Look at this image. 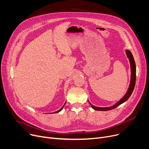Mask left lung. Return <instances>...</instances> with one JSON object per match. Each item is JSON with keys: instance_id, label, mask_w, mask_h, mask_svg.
Segmentation results:
<instances>
[{"instance_id": "8db88e82", "label": "left lung", "mask_w": 149, "mask_h": 149, "mask_svg": "<svg viewBox=\"0 0 149 149\" xmlns=\"http://www.w3.org/2000/svg\"><path fill=\"white\" fill-rule=\"evenodd\" d=\"M126 53L127 55V57L129 58L130 61V68H131V78H130V82L129 84V87L128 88V90L127 92L126 93L125 95L117 102L116 104L113 105L111 107H96L95 106H93L90 102V104L91 105L92 107L96 111H106L112 110L118 107L120 104H123V103L126 102V101L129 99V98L130 97L131 94L132 93L133 91H134L135 86V82H136V65L135 60L133 57V55L132 54L131 52L129 50H126Z\"/></svg>"}]
</instances>
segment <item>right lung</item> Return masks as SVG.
Segmentation results:
<instances>
[{"label": "right lung", "instance_id": "obj_1", "mask_svg": "<svg viewBox=\"0 0 149 149\" xmlns=\"http://www.w3.org/2000/svg\"><path fill=\"white\" fill-rule=\"evenodd\" d=\"M65 104H66V102H65ZM65 104H64V105H63V107H61V109H60V110H58V111H57V112H54V113H57V112H60V111H61V110H62V109H63V107H64V106H65Z\"/></svg>", "mask_w": 149, "mask_h": 149}]
</instances>
